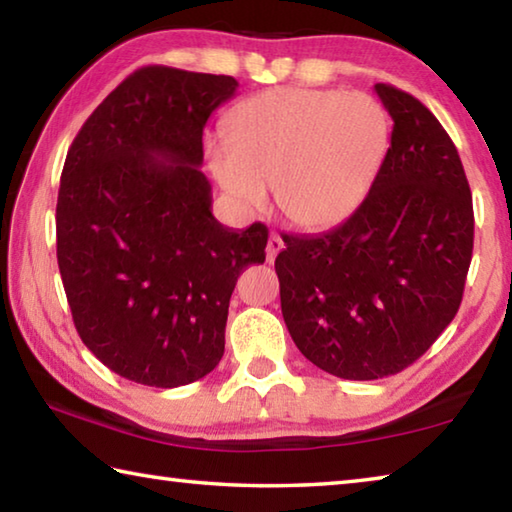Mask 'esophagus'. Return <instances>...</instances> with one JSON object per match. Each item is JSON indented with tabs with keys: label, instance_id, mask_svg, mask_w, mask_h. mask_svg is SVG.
Returning <instances> with one entry per match:
<instances>
[{
	"label": "esophagus",
	"instance_id": "34e87169",
	"mask_svg": "<svg viewBox=\"0 0 512 512\" xmlns=\"http://www.w3.org/2000/svg\"><path fill=\"white\" fill-rule=\"evenodd\" d=\"M284 248V241H282V237L280 235H273L268 237V241H266V259L268 262H273V259L277 257V253H280V250Z\"/></svg>",
	"mask_w": 512,
	"mask_h": 512
}]
</instances>
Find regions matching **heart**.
<instances>
[{
  "label": "heart",
  "mask_w": 512,
  "mask_h": 512,
  "mask_svg": "<svg viewBox=\"0 0 512 512\" xmlns=\"http://www.w3.org/2000/svg\"><path fill=\"white\" fill-rule=\"evenodd\" d=\"M228 142H207L212 176L244 210H262L266 185L284 219L327 230L359 210L386 158L391 121L366 92L273 88L230 112Z\"/></svg>",
  "instance_id": "1"
}]
</instances>
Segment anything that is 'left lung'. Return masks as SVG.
<instances>
[{"mask_svg": "<svg viewBox=\"0 0 512 512\" xmlns=\"http://www.w3.org/2000/svg\"><path fill=\"white\" fill-rule=\"evenodd\" d=\"M393 119L375 185L323 235H282V316L320 370L368 381L431 348L463 300L474 246L472 194L454 142L427 106L377 83Z\"/></svg>", "mask_w": 512, "mask_h": 512, "instance_id": "left-lung-1", "label": "left lung"}]
</instances>
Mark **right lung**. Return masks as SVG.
<instances>
[{"instance_id":"1","label":"right lung","mask_w":512,"mask_h":512,"mask_svg":"<svg viewBox=\"0 0 512 512\" xmlns=\"http://www.w3.org/2000/svg\"><path fill=\"white\" fill-rule=\"evenodd\" d=\"M232 76L142 67L92 112L67 151L56 253L81 341L135 384L176 388L225 350L237 277L268 230L225 228L201 171L203 128Z\"/></svg>"}]
</instances>
